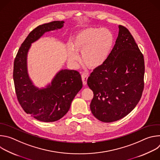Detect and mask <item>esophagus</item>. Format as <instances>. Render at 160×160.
I'll return each instance as SVG.
<instances>
[{
  "label": "esophagus",
  "mask_w": 160,
  "mask_h": 160,
  "mask_svg": "<svg viewBox=\"0 0 160 160\" xmlns=\"http://www.w3.org/2000/svg\"><path fill=\"white\" fill-rule=\"evenodd\" d=\"M87 78H88V74L87 73H85V72H83L82 74V80L83 85H86L87 84Z\"/></svg>",
  "instance_id": "34e87169"
}]
</instances>
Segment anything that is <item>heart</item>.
Instances as JSON below:
<instances>
[{
	"instance_id": "obj_1",
	"label": "heart",
	"mask_w": 160,
	"mask_h": 160,
	"mask_svg": "<svg viewBox=\"0 0 160 160\" xmlns=\"http://www.w3.org/2000/svg\"><path fill=\"white\" fill-rule=\"evenodd\" d=\"M114 42L112 33L108 28L90 27L80 32L74 40V48L69 51V59L76 64L82 51L83 62L91 68L101 66L106 61Z\"/></svg>"
}]
</instances>
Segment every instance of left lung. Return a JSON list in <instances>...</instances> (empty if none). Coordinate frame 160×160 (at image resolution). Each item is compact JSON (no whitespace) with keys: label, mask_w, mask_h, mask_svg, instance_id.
Returning <instances> with one entry per match:
<instances>
[{"label":"left lung","mask_w":160,"mask_h":160,"mask_svg":"<svg viewBox=\"0 0 160 160\" xmlns=\"http://www.w3.org/2000/svg\"><path fill=\"white\" fill-rule=\"evenodd\" d=\"M144 59L129 30L119 25L115 44L106 61L87 80L94 93L93 115L103 122L117 121L139 102L144 87Z\"/></svg>","instance_id":"left-lung-1"}]
</instances>
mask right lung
Returning a JSON list of instances; mask_svg holds the SVG:
<instances>
[{"label": "right lung", "instance_id": "right-lung-1", "mask_svg": "<svg viewBox=\"0 0 160 160\" xmlns=\"http://www.w3.org/2000/svg\"><path fill=\"white\" fill-rule=\"evenodd\" d=\"M63 21H54L38 26L22 43L14 61L13 79L18 101L25 112L43 122H52L63 117L82 87L80 73L64 70L55 77L48 88L38 89L30 80L27 70V56L31 43L45 32L61 28Z\"/></svg>", "mask_w": 160, "mask_h": 160}]
</instances>
